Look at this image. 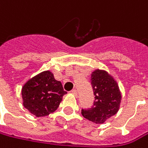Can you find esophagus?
Segmentation results:
<instances>
[{"label":"esophagus","instance_id":"esophagus-1","mask_svg":"<svg viewBox=\"0 0 148 148\" xmlns=\"http://www.w3.org/2000/svg\"><path fill=\"white\" fill-rule=\"evenodd\" d=\"M71 92H72V94H73V95L77 96V90H76V89H73V90H72Z\"/></svg>","mask_w":148,"mask_h":148}]
</instances>
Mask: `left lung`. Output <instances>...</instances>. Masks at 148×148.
<instances>
[{
	"label": "left lung",
	"mask_w": 148,
	"mask_h": 148,
	"mask_svg": "<svg viewBox=\"0 0 148 148\" xmlns=\"http://www.w3.org/2000/svg\"><path fill=\"white\" fill-rule=\"evenodd\" d=\"M91 84L95 101L91 108L82 109V114L92 122L103 124L119 111L121 93L117 82L105 70L95 69L92 73Z\"/></svg>",
	"instance_id": "obj_1"
}]
</instances>
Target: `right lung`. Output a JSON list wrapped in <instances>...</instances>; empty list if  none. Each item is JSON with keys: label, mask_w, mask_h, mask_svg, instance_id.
<instances>
[{"label": "right lung", "mask_w": 148, "mask_h": 148, "mask_svg": "<svg viewBox=\"0 0 148 148\" xmlns=\"http://www.w3.org/2000/svg\"><path fill=\"white\" fill-rule=\"evenodd\" d=\"M64 91L60 82L50 71H43L29 79L21 88L22 104L36 117L47 116L59 107Z\"/></svg>", "instance_id": "add662e5"}]
</instances>
